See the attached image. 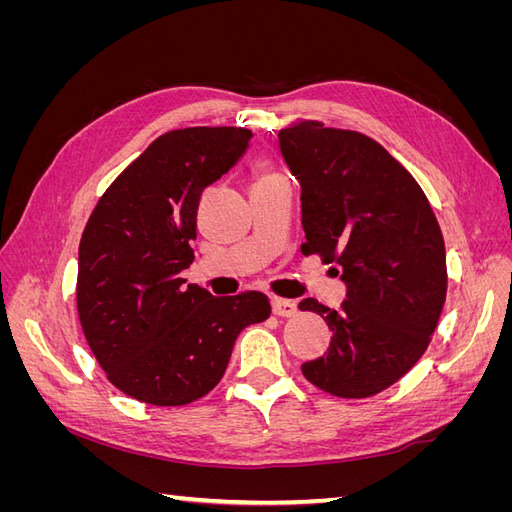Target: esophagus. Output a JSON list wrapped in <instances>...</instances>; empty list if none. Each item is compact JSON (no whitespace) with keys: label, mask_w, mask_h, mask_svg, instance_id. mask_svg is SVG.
Segmentation results:
<instances>
[{"label":"esophagus","mask_w":512,"mask_h":512,"mask_svg":"<svg viewBox=\"0 0 512 512\" xmlns=\"http://www.w3.org/2000/svg\"><path fill=\"white\" fill-rule=\"evenodd\" d=\"M271 307H273V314L275 316H282V318H292V316H297V303L294 301H290V299H273L271 301Z\"/></svg>","instance_id":"obj_1"}]
</instances>
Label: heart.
<instances>
[{
  "label": "heart",
  "instance_id": "obj_1",
  "mask_svg": "<svg viewBox=\"0 0 512 512\" xmlns=\"http://www.w3.org/2000/svg\"><path fill=\"white\" fill-rule=\"evenodd\" d=\"M265 177H271V175H265Z\"/></svg>",
  "mask_w": 512,
  "mask_h": 512
}]
</instances>
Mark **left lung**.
<instances>
[{"label": "left lung", "instance_id": "1", "mask_svg": "<svg viewBox=\"0 0 512 512\" xmlns=\"http://www.w3.org/2000/svg\"><path fill=\"white\" fill-rule=\"evenodd\" d=\"M277 136L301 183V252L333 262L348 288L339 309L299 303L333 331L303 376L335 397H371L408 374L438 327L448 284L440 224L421 185L374 138L320 121Z\"/></svg>", "mask_w": 512, "mask_h": 512}]
</instances>
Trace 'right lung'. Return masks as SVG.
<instances>
[{
    "mask_svg": "<svg viewBox=\"0 0 512 512\" xmlns=\"http://www.w3.org/2000/svg\"><path fill=\"white\" fill-rule=\"evenodd\" d=\"M245 128L158 136L108 185L79 245L76 309L96 361L121 393L185 406L224 376L237 335L267 320V294L213 297L179 273L194 260L200 194L239 162Z\"/></svg>",
    "mask_w": 512,
    "mask_h": 512,
    "instance_id": "right-lung-1",
    "label": "right lung"
}]
</instances>
